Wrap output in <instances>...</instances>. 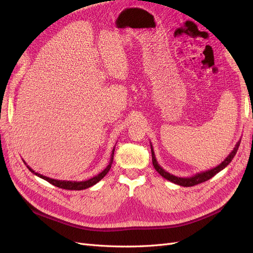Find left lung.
<instances>
[{
  "mask_svg": "<svg viewBox=\"0 0 253 253\" xmlns=\"http://www.w3.org/2000/svg\"><path fill=\"white\" fill-rule=\"evenodd\" d=\"M240 143H241V140L237 141V143L235 144V147H234V149L231 151L230 154H229V155L226 157V159L224 160V162L221 163V164H219L217 167L212 168V169L204 171V172L196 173L195 175L191 176V177H178V176H175V175H173V174H170L169 172H167L165 169H163V168L160 167V166L158 165V163H157L156 157H155L154 150H153V145H152V143L150 142V144H151V152H152V163H153V166H154V168H155V170H156L160 175H162L164 178L168 179V180L173 182V183H176V185L182 186V187H192V186L198 185V183L204 182V181H206V180H208V179L212 178L214 175H216L218 172H220L221 170H224L225 168L232 162V159H233V157L235 156L237 150H239Z\"/></svg>",
  "mask_w": 253,
  "mask_h": 253,
  "instance_id": "1",
  "label": "left lung"
}]
</instances>
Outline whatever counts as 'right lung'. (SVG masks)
<instances>
[{
	"label": "right lung",
	"instance_id": "1",
	"mask_svg": "<svg viewBox=\"0 0 253 253\" xmlns=\"http://www.w3.org/2000/svg\"><path fill=\"white\" fill-rule=\"evenodd\" d=\"M114 151H115V147H114V149H113V151H112L111 159H110V163H109L108 167H106L105 169H104L101 173H99L98 175L94 176V177H91V178H89V179H87V180H82V181L60 180V179L49 178V177H47V176H44V175H42V174H40V173L35 172V171L32 169V168H30L29 166H27V164L24 162V160H23V163H24V164L26 165L27 169H28L30 172H32V173H34L35 175H37L38 177H40V178H42V179H44V180L48 181L49 183H51V185L56 186V187H58V188L65 189V190H84V189H87V188H89V187H91V186L96 185V183H97L98 181H100V180L104 177V176L109 173V171H110V169H111V167H112V164H113Z\"/></svg>",
	"mask_w": 253,
	"mask_h": 253
}]
</instances>
